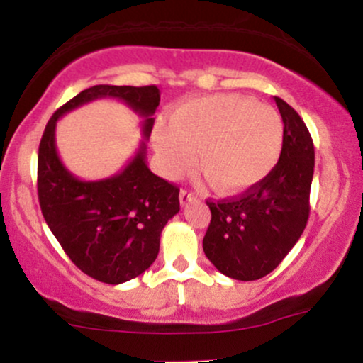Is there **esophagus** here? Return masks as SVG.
Here are the masks:
<instances>
[{
	"label": "esophagus",
	"instance_id": "34e87169",
	"mask_svg": "<svg viewBox=\"0 0 363 363\" xmlns=\"http://www.w3.org/2000/svg\"><path fill=\"white\" fill-rule=\"evenodd\" d=\"M179 198H181V205H186V203L193 201V199L198 198V194H194V191H191V189H181Z\"/></svg>",
	"mask_w": 363,
	"mask_h": 363
}]
</instances>
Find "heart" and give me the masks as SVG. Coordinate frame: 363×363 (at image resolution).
<instances>
[{
    "label": "heart",
    "instance_id": "1",
    "mask_svg": "<svg viewBox=\"0 0 363 363\" xmlns=\"http://www.w3.org/2000/svg\"><path fill=\"white\" fill-rule=\"evenodd\" d=\"M153 147L169 177L201 169L218 193L237 194L259 184L278 164L283 121L273 107L237 95H208L179 106L170 124L158 121Z\"/></svg>",
    "mask_w": 363,
    "mask_h": 363
}]
</instances>
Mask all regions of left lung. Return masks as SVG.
<instances>
[{
	"mask_svg": "<svg viewBox=\"0 0 363 363\" xmlns=\"http://www.w3.org/2000/svg\"><path fill=\"white\" fill-rule=\"evenodd\" d=\"M283 119L278 164L259 184L234 198L210 201L203 251L225 277L259 280L285 259L309 220L314 143L301 116L274 97Z\"/></svg>",
	"mask_w": 363,
	"mask_h": 363,
	"instance_id": "1",
	"label": "left lung"
}]
</instances>
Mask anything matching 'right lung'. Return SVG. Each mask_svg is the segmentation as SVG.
Listing matches in <instances>:
<instances>
[{"label": "right lung", "instance_id": "right-lung-1", "mask_svg": "<svg viewBox=\"0 0 363 363\" xmlns=\"http://www.w3.org/2000/svg\"><path fill=\"white\" fill-rule=\"evenodd\" d=\"M102 97L119 99L138 112L150 138L160 104L155 85L90 86L49 119L37 157V193L45 223L74 266L94 280L119 285L157 259L162 230L181 205L179 187L148 169L145 141L126 167L102 181H80L62 165L54 141L57 119Z\"/></svg>", "mask_w": 363, "mask_h": 363}]
</instances>
